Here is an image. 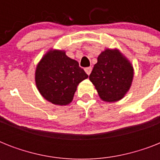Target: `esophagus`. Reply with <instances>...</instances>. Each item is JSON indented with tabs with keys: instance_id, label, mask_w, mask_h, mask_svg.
Here are the masks:
<instances>
[{
	"instance_id": "1",
	"label": "esophagus",
	"mask_w": 160,
	"mask_h": 160,
	"mask_svg": "<svg viewBox=\"0 0 160 160\" xmlns=\"http://www.w3.org/2000/svg\"><path fill=\"white\" fill-rule=\"evenodd\" d=\"M85 72H86V74H87V75H90V73H91V70H92V67H86L85 69Z\"/></svg>"
}]
</instances>
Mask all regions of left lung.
Masks as SVG:
<instances>
[{
  "label": "left lung",
  "instance_id": "1",
  "mask_svg": "<svg viewBox=\"0 0 160 160\" xmlns=\"http://www.w3.org/2000/svg\"><path fill=\"white\" fill-rule=\"evenodd\" d=\"M134 69L118 50L106 49L98 56L90 75L101 100L114 102L121 100L131 86Z\"/></svg>",
  "mask_w": 160,
  "mask_h": 160
}]
</instances>
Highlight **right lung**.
<instances>
[{"label": "right lung", "mask_w": 160, "mask_h": 160, "mask_svg": "<svg viewBox=\"0 0 160 160\" xmlns=\"http://www.w3.org/2000/svg\"><path fill=\"white\" fill-rule=\"evenodd\" d=\"M88 78L76 60L64 51H50L39 62L36 84L39 92L54 105H66L73 100L77 85Z\"/></svg>", "instance_id": "1"}]
</instances>
